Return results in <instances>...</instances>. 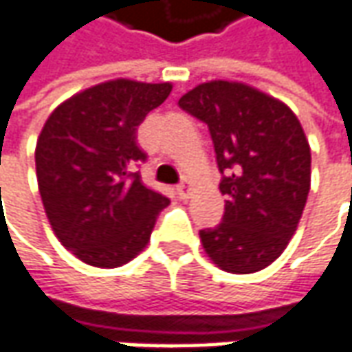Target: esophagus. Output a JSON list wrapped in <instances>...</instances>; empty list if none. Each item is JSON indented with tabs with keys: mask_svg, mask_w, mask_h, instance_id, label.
I'll use <instances>...</instances> for the list:
<instances>
[{
	"mask_svg": "<svg viewBox=\"0 0 352 352\" xmlns=\"http://www.w3.org/2000/svg\"><path fill=\"white\" fill-rule=\"evenodd\" d=\"M192 190H195V185L190 183V181H183L179 187H177V195H179V199H183V200H187L190 195H192Z\"/></svg>",
	"mask_w": 352,
	"mask_h": 352,
	"instance_id": "1",
	"label": "esophagus"
}]
</instances>
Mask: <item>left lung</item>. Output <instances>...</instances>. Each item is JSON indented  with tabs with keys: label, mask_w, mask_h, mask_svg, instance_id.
<instances>
[{
	"label": "left lung",
	"mask_w": 352,
	"mask_h": 352,
	"mask_svg": "<svg viewBox=\"0 0 352 352\" xmlns=\"http://www.w3.org/2000/svg\"><path fill=\"white\" fill-rule=\"evenodd\" d=\"M181 109L208 124L224 175L226 212L200 243L226 273L267 269L296 234L311 183L304 128L280 99L243 81L212 79L179 99Z\"/></svg>",
	"instance_id": "8db88e82"
}]
</instances>
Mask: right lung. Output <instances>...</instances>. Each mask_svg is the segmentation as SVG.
Listing matches in <instances>:
<instances>
[{
	"label": "right lung",
	"instance_id": "obj_1",
	"mask_svg": "<svg viewBox=\"0 0 352 352\" xmlns=\"http://www.w3.org/2000/svg\"><path fill=\"white\" fill-rule=\"evenodd\" d=\"M171 89L169 81L109 79L58 104L38 134L34 164L46 218L58 241L91 267L134 259L169 204L132 167L146 160L136 130Z\"/></svg>",
	"mask_w": 352,
	"mask_h": 352
}]
</instances>
